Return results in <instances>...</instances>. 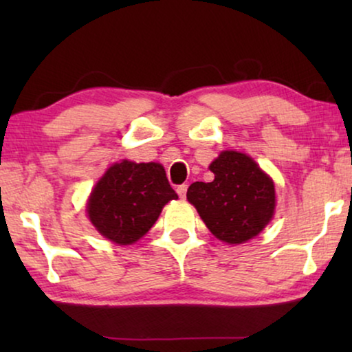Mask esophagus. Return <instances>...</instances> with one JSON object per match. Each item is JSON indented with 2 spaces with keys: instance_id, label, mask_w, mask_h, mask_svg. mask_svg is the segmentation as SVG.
<instances>
[{
  "instance_id": "obj_1",
  "label": "esophagus",
  "mask_w": 352,
  "mask_h": 352,
  "mask_svg": "<svg viewBox=\"0 0 352 352\" xmlns=\"http://www.w3.org/2000/svg\"><path fill=\"white\" fill-rule=\"evenodd\" d=\"M176 192H177V195H179L181 199L184 200V199H186V194H187V184H181V186H177Z\"/></svg>"
}]
</instances>
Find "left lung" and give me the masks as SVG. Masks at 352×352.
I'll use <instances>...</instances> for the list:
<instances>
[{"mask_svg":"<svg viewBox=\"0 0 352 352\" xmlns=\"http://www.w3.org/2000/svg\"><path fill=\"white\" fill-rule=\"evenodd\" d=\"M211 182H194L187 200L214 237L228 243L253 239L271 221L276 208L274 182L245 153L221 152L210 165Z\"/></svg>","mask_w":352,"mask_h":352,"instance_id":"8db88e82","label":"left lung"}]
</instances>
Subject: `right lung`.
<instances>
[{
	"label": "right lung",
	"mask_w": 352,
	"mask_h": 352,
	"mask_svg": "<svg viewBox=\"0 0 352 352\" xmlns=\"http://www.w3.org/2000/svg\"><path fill=\"white\" fill-rule=\"evenodd\" d=\"M177 194L158 163L123 160L110 166L88 201L94 228L118 245H129L148 232L162 208Z\"/></svg>",
	"instance_id": "right-lung-1"
}]
</instances>
